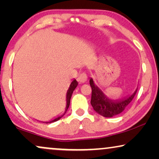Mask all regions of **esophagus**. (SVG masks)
Instances as JSON below:
<instances>
[{"instance_id": "1", "label": "esophagus", "mask_w": 159, "mask_h": 159, "mask_svg": "<svg viewBox=\"0 0 159 159\" xmlns=\"http://www.w3.org/2000/svg\"><path fill=\"white\" fill-rule=\"evenodd\" d=\"M78 80H79L81 83H84V82H85L87 80H88V75H87V74L84 72L80 74L79 77H78Z\"/></svg>"}]
</instances>
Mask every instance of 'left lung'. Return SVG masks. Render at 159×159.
Here are the masks:
<instances>
[{
    "label": "left lung",
    "mask_w": 159,
    "mask_h": 159,
    "mask_svg": "<svg viewBox=\"0 0 159 159\" xmlns=\"http://www.w3.org/2000/svg\"><path fill=\"white\" fill-rule=\"evenodd\" d=\"M90 84L92 88L90 103L93 109L104 117H113L121 114L129 105L135 95L138 88L132 95L119 100H113L108 98L101 89L96 86L92 78L90 79Z\"/></svg>",
    "instance_id": "left-lung-1"
}]
</instances>
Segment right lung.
Here are the masks:
<instances>
[{
	"label": "right lung",
	"mask_w": 159,
	"mask_h": 159,
	"mask_svg": "<svg viewBox=\"0 0 159 159\" xmlns=\"http://www.w3.org/2000/svg\"><path fill=\"white\" fill-rule=\"evenodd\" d=\"M78 85V82L77 80L75 79L73 80V81L71 82L70 85H69V88L68 89V90H67V93H66V108H65V111L64 114L62 115H61V116H58L55 118L54 119H52V120H50L48 121H43V123H51V122H54V121H56L58 120H59V119L61 118V117L64 116V115L66 114L67 109H68L69 106V104H70V100H71V95H72V93L74 92V90H75V88H77V86Z\"/></svg>",
	"instance_id": "1"
}]
</instances>
